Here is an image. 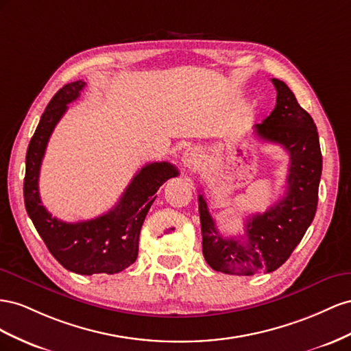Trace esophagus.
<instances>
[{
	"label": "esophagus",
	"instance_id": "34e87169",
	"mask_svg": "<svg viewBox=\"0 0 351 351\" xmlns=\"http://www.w3.org/2000/svg\"><path fill=\"white\" fill-rule=\"evenodd\" d=\"M182 163L188 170H197L202 165V158H199V152L197 148H188L182 154Z\"/></svg>",
	"mask_w": 351,
	"mask_h": 351
}]
</instances>
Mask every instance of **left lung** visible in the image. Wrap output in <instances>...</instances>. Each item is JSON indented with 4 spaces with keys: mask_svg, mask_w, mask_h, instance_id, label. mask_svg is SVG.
Listing matches in <instances>:
<instances>
[{
    "mask_svg": "<svg viewBox=\"0 0 351 351\" xmlns=\"http://www.w3.org/2000/svg\"><path fill=\"white\" fill-rule=\"evenodd\" d=\"M272 82L276 88V106L262 123L254 126V134L263 141L282 145L289 154L285 195L263 215L248 217L243 238L220 235L204 197L198 195L203 254L208 266L222 274L250 276L274 272L291 256L316 213L322 175L316 125L300 107L291 89L279 79Z\"/></svg>",
    "mask_w": 351,
    "mask_h": 351,
    "instance_id": "left-lung-1",
    "label": "left lung"
}]
</instances>
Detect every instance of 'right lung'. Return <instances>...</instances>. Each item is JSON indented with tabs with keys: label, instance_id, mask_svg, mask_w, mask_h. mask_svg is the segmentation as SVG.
<instances>
[{
	"label": "right lung",
	"instance_id": "1",
	"mask_svg": "<svg viewBox=\"0 0 351 351\" xmlns=\"http://www.w3.org/2000/svg\"><path fill=\"white\" fill-rule=\"evenodd\" d=\"M84 88V81L64 85L43 113L26 153L25 206L49 253L63 267L79 275H113L136 260L139 232L156 199L154 194L167 179L178 176L179 172L167 162L145 165L134 176L119 203L106 215L91 220L67 223L48 213L38 188L45 148L58 120L66 113L67 104L75 101Z\"/></svg>",
	"mask_w": 351,
	"mask_h": 351
}]
</instances>
